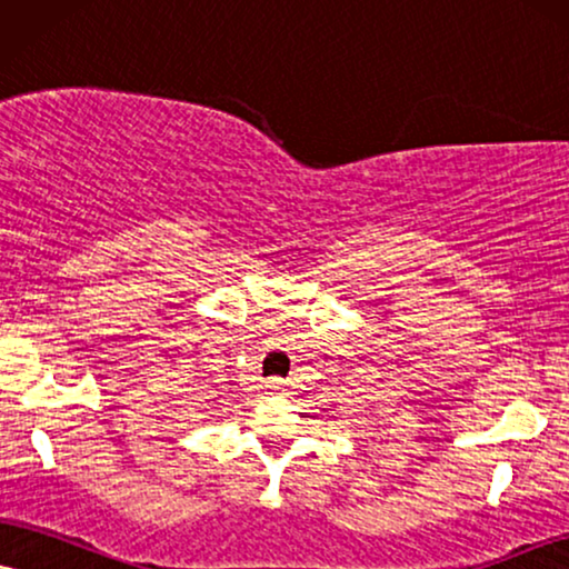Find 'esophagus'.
Wrapping results in <instances>:
<instances>
[{
	"label": "esophagus",
	"instance_id": "1",
	"mask_svg": "<svg viewBox=\"0 0 569 569\" xmlns=\"http://www.w3.org/2000/svg\"><path fill=\"white\" fill-rule=\"evenodd\" d=\"M268 388H270V391H280V378H270Z\"/></svg>",
	"mask_w": 569,
	"mask_h": 569
}]
</instances>
